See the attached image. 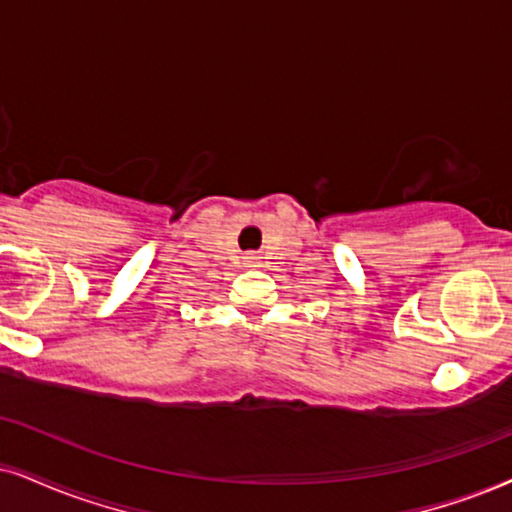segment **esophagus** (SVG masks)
I'll return each instance as SVG.
<instances>
[{
	"mask_svg": "<svg viewBox=\"0 0 512 512\" xmlns=\"http://www.w3.org/2000/svg\"><path fill=\"white\" fill-rule=\"evenodd\" d=\"M245 260H248V262H255L257 257H255V255H248V257H245Z\"/></svg>",
	"mask_w": 512,
	"mask_h": 512,
	"instance_id": "34e87169",
	"label": "esophagus"
}]
</instances>
